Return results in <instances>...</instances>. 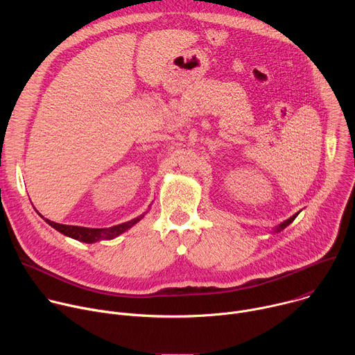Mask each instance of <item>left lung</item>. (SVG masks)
<instances>
[{
  "label": "left lung",
  "instance_id": "left-lung-1",
  "mask_svg": "<svg viewBox=\"0 0 355 355\" xmlns=\"http://www.w3.org/2000/svg\"><path fill=\"white\" fill-rule=\"evenodd\" d=\"M297 215H299V212H297V214H295V215H292L289 219L284 220V222H282V223H279L278 226H275V227L272 229V232H274V233H279V232H282V230H284V229H285L288 225H291V223L295 220V218H296Z\"/></svg>",
  "mask_w": 355,
  "mask_h": 355
}]
</instances>
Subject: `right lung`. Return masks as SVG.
<instances>
[{
    "instance_id": "add662e5",
    "label": "right lung",
    "mask_w": 355,
    "mask_h": 355,
    "mask_svg": "<svg viewBox=\"0 0 355 355\" xmlns=\"http://www.w3.org/2000/svg\"><path fill=\"white\" fill-rule=\"evenodd\" d=\"M148 211L143 212L141 215H139L137 218L129 220V222H125V223H121V225H116V226H112V227H103V229H96V227H83V226H70V225H60V223H56V222H52L49 219H44V222L47 225L52 226L53 229H56L58 232H60L62 234L67 236V237H71L74 240H78V241H83V243H88V244H92V243H96V241H101V240H112L115 237H118L119 234L125 233L126 230H129L130 227H133L139 220H141L144 218V215L147 214Z\"/></svg>"
}]
</instances>
